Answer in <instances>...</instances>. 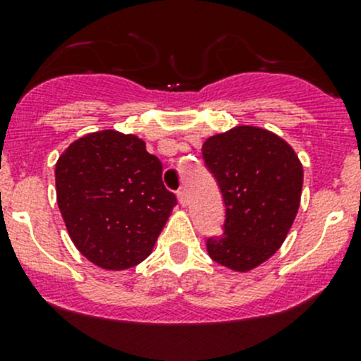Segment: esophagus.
<instances>
[{"instance_id":"1","label":"esophagus","mask_w":361,"mask_h":361,"mask_svg":"<svg viewBox=\"0 0 361 361\" xmlns=\"http://www.w3.org/2000/svg\"><path fill=\"white\" fill-rule=\"evenodd\" d=\"M178 201H180L181 206H187L188 204V197H187V192H185V188L178 190Z\"/></svg>"}]
</instances>
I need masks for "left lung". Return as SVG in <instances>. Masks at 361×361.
Here are the masks:
<instances>
[{
  "instance_id": "8db88e82",
  "label": "left lung",
  "mask_w": 361,
  "mask_h": 361,
  "mask_svg": "<svg viewBox=\"0 0 361 361\" xmlns=\"http://www.w3.org/2000/svg\"><path fill=\"white\" fill-rule=\"evenodd\" d=\"M202 157L225 204L224 235L207 239V253L216 264L248 272L279 250L293 225L302 164L285 140L253 126L207 137Z\"/></svg>"
}]
</instances>
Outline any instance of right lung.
<instances>
[{
	"mask_svg": "<svg viewBox=\"0 0 361 361\" xmlns=\"http://www.w3.org/2000/svg\"><path fill=\"white\" fill-rule=\"evenodd\" d=\"M56 188L71 241L108 271L143 262L176 206L145 141L111 129L69 145L56 164Z\"/></svg>",
	"mask_w": 361,
	"mask_h": 361,
	"instance_id": "add662e5",
	"label": "right lung"
}]
</instances>
